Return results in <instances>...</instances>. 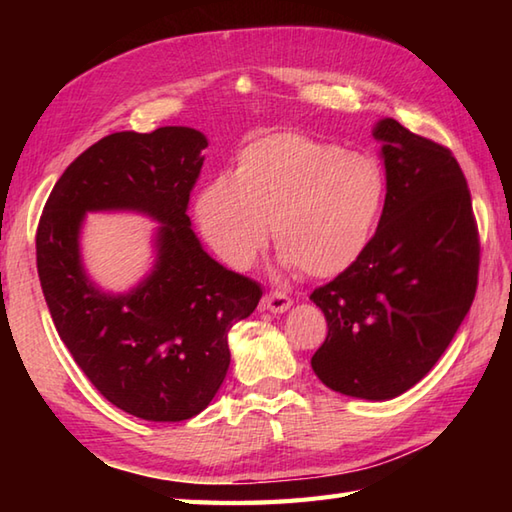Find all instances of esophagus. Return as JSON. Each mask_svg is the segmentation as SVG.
<instances>
[{
    "mask_svg": "<svg viewBox=\"0 0 512 512\" xmlns=\"http://www.w3.org/2000/svg\"><path fill=\"white\" fill-rule=\"evenodd\" d=\"M262 306L266 310H270V312H286L292 306V299L286 295V292L273 290V292H268V295L264 297Z\"/></svg>",
    "mask_w": 512,
    "mask_h": 512,
    "instance_id": "obj_1",
    "label": "esophagus"
}]
</instances>
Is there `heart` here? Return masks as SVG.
Listing matches in <instances>:
<instances>
[{
    "label": "heart",
    "mask_w": 512,
    "mask_h": 512,
    "mask_svg": "<svg viewBox=\"0 0 512 512\" xmlns=\"http://www.w3.org/2000/svg\"><path fill=\"white\" fill-rule=\"evenodd\" d=\"M385 204L378 162L303 134L248 145L231 178L206 187L195 215L231 268L244 270L273 239L284 262L312 279L345 273L363 255Z\"/></svg>",
    "instance_id": "b5f03b06"
}]
</instances>
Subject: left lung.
Returning <instances> with one entry per match:
<instances>
[{
    "label": "left lung",
    "instance_id": "1",
    "mask_svg": "<svg viewBox=\"0 0 512 512\" xmlns=\"http://www.w3.org/2000/svg\"><path fill=\"white\" fill-rule=\"evenodd\" d=\"M374 138L387 171L383 215L363 255L310 295L328 321L312 369L339 394L389 400L431 372L471 310L480 233L449 147L394 118Z\"/></svg>",
    "mask_w": 512,
    "mask_h": 512
}]
</instances>
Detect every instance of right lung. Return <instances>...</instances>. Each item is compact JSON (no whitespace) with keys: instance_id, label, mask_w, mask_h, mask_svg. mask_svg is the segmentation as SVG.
Wrapping results in <instances>:
<instances>
[{"instance_id":"right-lung-1","label":"right lung","mask_w":512,"mask_h":512,"mask_svg":"<svg viewBox=\"0 0 512 512\" xmlns=\"http://www.w3.org/2000/svg\"><path fill=\"white\" fill-rule=\"evenodd\" d=\"M206 138L191 127L116 132L76 158L54 184L37 226V273L50 317L90 383L136 418L189 420L226 376L228 330L262 286L204 253L189 198ZM132 208L163 222L155 273L129 296H105L84 277L85 210Z\"/></svg>"}]
</instances>
